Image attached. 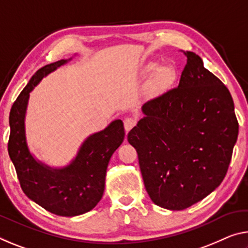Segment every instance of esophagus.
<instances>
[{
	"mask_svg": "<svg viewBox=\"0 0 248 248\" xmlns=\"http://www.w3.org/2000/svg\"><path fill=\"white\" fill-rule=\"evenodd\" d=\"M124 129H125V131H129V130H131V129L135 127V124H136V119H133V118H131V117H127L124 119Z\"/></svg>",
	"mask_w": 248,
	"mask_h": 248,
	"instance_id": "obj_1",
	"label": "esophagus"
}]
</instances>
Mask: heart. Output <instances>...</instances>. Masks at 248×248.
<instances>
[{"instance_id":"heart-1","label":"heart","mask_w":248,"mask_h":248,"mask_svg":"<svg viewBox=\"0 0 248 248\" xmlns=\"http://www.w3.org/2000/svg\"><path fill=\"white\" fill-rule=\"evenodd\" d=\"M155 68H156V65L151 64V65H149L148 70L150 72V70H155ZM171 77H172V73L170 69L160 68L158 70V73H156V75H155V81H153V86H155L156 89H161V88L166 87L169 82H170Z\"/></svg>"}]
</instances>
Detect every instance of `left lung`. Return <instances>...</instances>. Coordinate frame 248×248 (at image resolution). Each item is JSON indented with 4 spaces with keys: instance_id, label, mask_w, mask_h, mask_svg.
<instances>
[{
    "instance_id": "obj_1",
    "label": "left lung",
    "mask_w": 248,
    "mask_h": 248,
    "mask_svg": "<svg viewBox=\"0 0 248 248\" xmlns=\"http://www.w3.org/2000/svg\"><path fill=\"white\" fill-rule=\"evenodd\" d=\"M184 54L178 87L145 103L144 117L128 133L149 196L172 211L193 205L222 183L238 136L229 89L199 55Z\"/></svg>"
}]
</instances>
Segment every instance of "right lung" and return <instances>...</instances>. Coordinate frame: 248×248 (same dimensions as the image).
Instances as JSON below:
<instances>
[{"label": "right lung", "instance_id": "right-lung-1", "mask_svg": "<svg viewBox=\"0 0 248 248\" xmlns=\"http://www.w3.org/2000/svg\"><path fill=\"white\" fill-rule=\"evenodd\" d=\"M69 60H61L38 69L15 100L10 112L9 155L26 196L43 209L60 216L89 212L103 198L109 160L124 139V123L112 121L81 143L70 163L52 168L35 159L26 141L25 116L30 93L43 78Z\"/></svg>", "mask_w": 248, "mask_h": 248}]
</instances>
